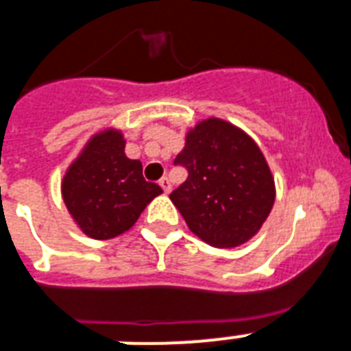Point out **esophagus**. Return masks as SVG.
<instances>
[{
	"label": "esophagus",
	"instance_id": "1",
	"mask_svg": "<svg viewBox=\"0 0 351 351\" xmlns=\"http://www.w3.org/2000/svg\"><path fill=\"white\" fill-rule=\"evenodd\" d=\"M158 184H160V187L164 189V193H171V182H169V178H167V176H164V178H162Z\"/></svg>",
	"mask_w": 351,
	"mask_h": 351
}]
</instances>
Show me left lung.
<instances>
[{
    "mask_svg": "<svg viewBox=\"0 0 351 351\" xmlns=\"http://www.w3.org/2000/svg\"><path fill=\"white\" fill-rule=\"evenodd\" d=\"M175 166L187 180L169 195L185 223L205 243L220 249L250 240L274 205V180L249 135L229 122L209 119L191 130Z\"/></svg>",
    "mask_w": 351,
    "mask_h": 351,
    "instance_id": "8db88e82",
    "label": "left lung"
}]
</instances>
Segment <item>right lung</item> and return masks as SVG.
I'll return each instance as SVG.
<instances>
[{
	"label": "right lung",
	"mask_w": 351,
	"mask_h": 351,
	"mask_svg": "<svg viewBox=\"0 0 351 351\" xmlns=\"http://www.w3.org/2000/svg\"><path fill=\"white\" fill-rule=\"evenodd\" d=\"M122 133L108 130L88 142L62 180V198L82 232L110 240L126 232L162 189L142 176V164L124 155Z\"/></svg>",
	"instance_id": "1"
}]
</instances>
